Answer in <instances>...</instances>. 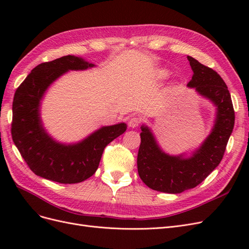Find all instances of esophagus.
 I'll return each mask as SVG.
<instances>
[{
  "instance_id": "1",
  "label": "esophagus",
  "mask_w": 249,
  "mask_h": 249,
  "mask_svg": "<svg viewBox=\"0 0 249 249\" xmlns=\"http://www.w3.org/2000/svg\"><path fill=\"white\" fill-rule=\"evenodd\" d=\"M140 124V118L139 117H132L130 120H129V126L130 127H136L138 126V124Z\"/></svg>"
}]
</instances>
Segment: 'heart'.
Listing matches in <instances>:
<instances>
[{"label": "heart", "instance_id": "1", "mask_svg": "<svg viewBox=\"0 0 249 249\" xmlns=\"http://www.w3.org/2000/svg\"><path fill=\"white\" fill-rule=\"evenodd\" d=\"M169 73H170V71H169L167 69H165V67H160V69H157V70L155 71L154 77H155V79H157V80L163 81V80L168 78Z\"/></svg>", "mask_w": 249, "mask_h": 249}]
</instances>
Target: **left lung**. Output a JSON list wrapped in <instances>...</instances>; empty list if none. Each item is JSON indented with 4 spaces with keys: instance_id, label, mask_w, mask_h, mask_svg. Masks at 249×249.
<instances>
[{
    "instance_id": "8db88e82",
    "label": "left lung",
    "mask_w": 249,
    "mask_h": 249,
    "mask_svg": "<svg viewBox=\"0 0 249 249\" xmlns=\"http://www.w3.org/2000/svg\"><path fill=\"white\" fill-rule=\"evenodd\" d=\"M187 58L193 71L187 86L216 107V118L209 136L191 156H175L160 147L150 127L145 124L140 127L139 177L150 189L171 194L196 187L219 165L235 124L231 94L222 78L196 59Z\"/></svg>"
}]
</instances>
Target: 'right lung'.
<instances>
[{
	"label": "right lung",
	"instance_id": "right-lung-1",
	"mask_svg": "<svg viewBox=\"0 0 249 249\" xmlns=\"http://www.w3.org/2000/svg\"><path fill=\"white\" fill-rule=\"evenodd\" d=\"M94 66L81 57L63 56L37 65L17 89L12 104V139L36 176L61 184L81 183L96 171L104 148L125 132L124 123L106 125L67 144L55 140L44 129L40 106L49 87L67 71Z\"/></svg>",
	"mask_w": 249,
	"mask_h": 249
}]
</instances>
